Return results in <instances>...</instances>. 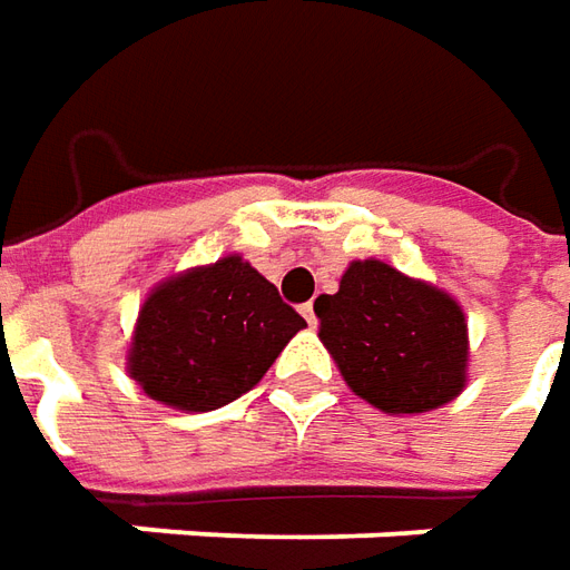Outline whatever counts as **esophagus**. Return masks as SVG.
Here are the masks:
<instances>
[{
    "instance_id": "obj_1",
    "label": "esophagus",
    "mask_w": 570,
    "mask_h": 570,
    "mask_svg": "<svg viewBox=\"0 0 570 570\" xmlns=\"http://www.w3.org/2000/svg\"><path fill=\"white\" fill-rule=\"evenodd\" d=\"M299 312H303V318L308 322V327H315V324H318V318H315V305L312 303H305Z\"/></svg>"
}]
</instances>
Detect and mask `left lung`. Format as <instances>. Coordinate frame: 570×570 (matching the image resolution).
<instances>
[{
	"label": "left lung",
	"mask_w": 570,
	"mask_h": 570,
	"mask_svg": "<svg viewBox=\"0 0 570 570\" xmlns=\"http://www.w3.org/2000/svg\"><path fill=\"white\" fill-rule=\"evenodd\" d=\"M318 337L346 384L384 413H425L461 394L466 322L448 293L382 262H353L315 299Z\"/></svg>",
	"instance_id": "8db88e82"
}]
</instances>
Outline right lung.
I'll use <instances>...</instances> for the list:
<instances>
[{
    "mask_svg": "<svg viewBox=\"0 0 570 570\" xmlns=\"http://www.w3.org/2000/svg\"><path fill=\"white\" fill-rule=\"evenodd\" d=\"M305 318L229 255L157 286L138 315L128 368L154 401L205 413L262 382Z\"/></svg>",
    "mask_w": 570,
    "mask_h": 570,
    "instance_id": "obj_1",
    "label": "right lung"
}]
</instances>
